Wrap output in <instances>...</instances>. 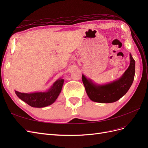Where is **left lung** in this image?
<instances>
[{
	"instance_id": "1",
	"label": "left lung",
	"mask_w": 148,
	"mask_h": 148,
	"mask_svg": "<svg viewBox=\"0 0 148 148\" xmlns=\"http://www.w3.org/2000/svg\"><path fill=\"white\" fill-rule=\"evenodd\" d=\"M130 64L122 77L117 81L103 86H96L82 75V81L89 99L101 103L114 102L127 92L133 83L135 72V61L131 54Z\"/></svg>"
}]
</instances>
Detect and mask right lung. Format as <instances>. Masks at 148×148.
<instances>
[{
  "label": "right lung",
  "instance_id": "1",
  "mask_svg": "<svg viewBox=\"0 0 148 148\" xmlns=\"http://www.w3.org/2000/svg\"><path fill=\"white\" fill-rule=\"evenodd\" d=\"M64 79H59L46 92L22 93L15 91L16 96L31 107H44L52 104L57 99L62 90Z\"/></svg>",
  "mask_w": 148,
  "mask_h": 148
}]
</instances>
